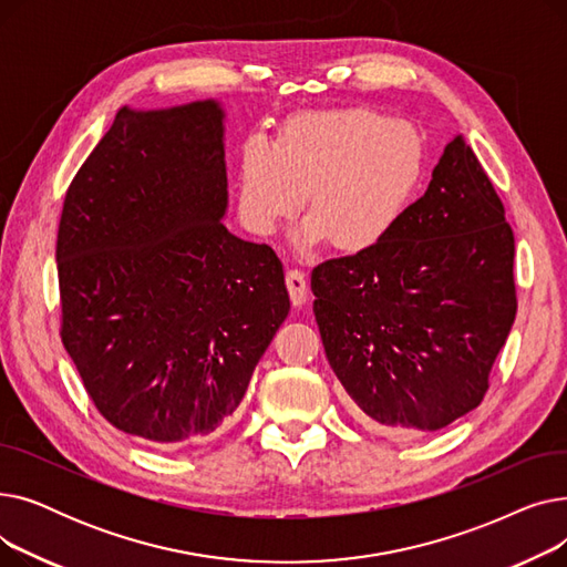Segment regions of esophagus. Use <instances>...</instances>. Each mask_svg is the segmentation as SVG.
Segmentation results:
<instances>
[{
	"label": "esophagus",
	"mask_w": 567,
	"mask_h": 567,
	"mask_svg": "<svg viewBox=\"0 0 567 567\" xmlns=\"http://www.w3.org/2000/svg\"><path fill=\"white\" fill-rule=\"evenodd\" d=\"M285 282H287V289H289V296H291V303L303 306L306 299H308V280H306V274L301 271V268H296V266L287 268Z\"/></svg>",
	"instance_id": "obj_1"
}]
</instances>
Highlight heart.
<instances>
[{"label": "heart", "mask_w": 567, "mask_h": 567, "mask_svg": "<svg viewBox=\"0 0 567 567\" xmlns=\"http://www.w3.org/2000/svg\"><path fill=\"white\" fill-rule=\"evenodd\" d=\"M425 165L421 135L368 107L291 118L276 146H246L238 178L244 223L271 236L301 212L312 214L296 241H336L344 252L377 248L400 223Z\"/></svg>", "instance_id": "obj_1"}]
</instances>
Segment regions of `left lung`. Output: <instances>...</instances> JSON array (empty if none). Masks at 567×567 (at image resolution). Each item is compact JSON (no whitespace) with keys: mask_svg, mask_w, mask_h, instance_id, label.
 Returning a JSON list of instances; mask_svg holds the SVG:
<instances>
[{"mask_svg":"<svg viewBox=\"0 0 567 567\" xmlns=\"http://www.w3.org/2000/svg\"><path fill=\"white\" fill-rule=\"evenodd\" d=\"M515 236L462 135L377 248L312 271L326 359L385 434L436 432L478 406L517 315Z\"/></svg>","mask_w":567,"mask_h":567,"instance_id":"obj_1","label":"left lung"}]
</instances>
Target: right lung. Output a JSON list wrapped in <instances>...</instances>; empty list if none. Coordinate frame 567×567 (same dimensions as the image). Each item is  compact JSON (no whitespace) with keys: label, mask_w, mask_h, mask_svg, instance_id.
I'll return each mask as SVG.
<instances>
[{"label":"right lung","mask_w":567,"mask_h":567,"mask_svg":"<svg viewBox=\"0 0 567 567\" xmlns=\"http://www.w3.org/2000/svg\"><path fill=\"white\" fill-rule=\"evenodd\" d=\"M225 212L214 99L118 110L64 199L62 342L103 419L148 443L218 430L289 315L282 261Z\"/></svg>","instance_id":"1"}]
</instances>
